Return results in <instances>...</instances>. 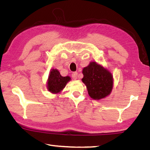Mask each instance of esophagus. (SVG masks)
Here are the masks:
<instances>
[{"instance_id":"obj_1","label":"esophagus","mask_w":150,"mask_h":150,"mask_svg":"<svg viewBox=\"0 0 150 150\" xmlns=\"http://www.w3.org/2000/svg\"><path fill=\"white\" fill-rule=\"evenodd\" d=\"M72 77L73 79H77V77H78V73L77 72H74L72 73Z\"/></svg>"}]
</instances>
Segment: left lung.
Returning a JSON list of instances; mask_svg holds the SVG:
<instances>
[{
  "label": "left lung",
  "instance_id": "left-lung-1",
  "mask_svg": "<svg viewBox=\"0 0 150 150\" xmlns=\"http://www.w3.org/2000/svg\"><path fill=\"white\" fill-rule=\"evenodd\" d=\"M82 81L87 86L88 93L93 99H101L110 95L112 89L111 73L96 62H91L83 70Z\"/></svg>",
  "mask_w": 150,
  "mask_h": 150
}]
</instances>
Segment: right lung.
<instances>
[{
    "label": "right lung",
    "mask_w": 150,
    "mask_h": 150,
    "mask_svg": "<svg viewBox=\"0 0 150 150\" xmlns=\"http://www.w3.org/2000/svg\"><path fill=\"white\" fill-rule=\"evenodd\" d=\"M71 78L69 76L62 77L59 71L53 69L50 73L47 81V89L52 93H58L63 89Z\"/></svg>",
    "instance_id": "1"
}]
</instances>
